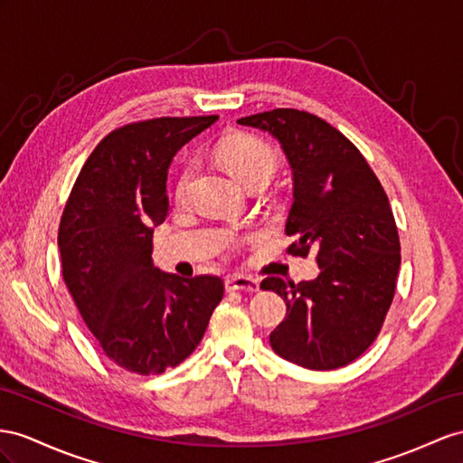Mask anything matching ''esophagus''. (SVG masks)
Masks as SVG:
<instances>
[{
	"label": "esophagus",
	"instance_id": "1",
	"mask_svg": "<svg viewBox=\"0 0 463 463\" xmlns=\"http://www.w3.org/2000/svg\"><path fill=\"white\" fill-rule=\"evenodd\" d=\"M227 289L256 293V291H260V281L254 278H248V276H231V278H227Z\"/></svg>",
	"mask_w": 463,
	"mask_h": 463
}]
</instances>
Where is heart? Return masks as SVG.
I'll use <instances>...</instances> for the list:
<instances>
[{
	"mask_svg": "<svg viewBox=\"0 0 463 463\" xmlns=\"http://www.w3.org/2000/svg\"><path fill=\"white\" fill-rule=\"evenodd\" d=\"M217 158L224 164L236 180L244 187H254L258 184H266L271 174L278 168L276 150L271 148L264 138L250 133H232L224 137L217 148ZM194 175V164L187 162L177 174L175 180V197L182 199L187 192L189 180Z\"/></svg>",
	"mask_w": 463,
	"mask_h": 463,
	"instance_id": "1",
	"label": "heart"
}]
</instances>
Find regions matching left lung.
<instances>
[{
    "label": "left lung",
    "mask_w": 463,
    "mask_h": 463,
    "mask_svg": "<svg viewBox=\"0 0 463 463\" xmlns=\"http://www.w3.org/2000/svg\"><path fill=\"white\" fill-rule=\"evenodd\" d=\"M239 123L279 140L293 172L288 252H315L321 268L311 281H262L288 301L269 345L307 370L348 365L373 345L395 298L401 244L385 189L362 152L321 117L274 109Z\"/></svg>",
    "instance_id": "obj_1"
}]
</instances>
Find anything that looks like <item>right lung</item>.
<instances>
[{"label": "right lung", "instance_id": "add662e5", "mask_svg": "<svg viewBox=\"0 0 463 463\" xmlns=\"http://www.w3.org/2000/svg\"><path fill=\"white\" fill-rule=\"evenodd\" d=\"M217 115L118 127L93 148L58 227L62 278L98 346L123 370L158 375L182 364L221 303L219 276L184 279L152 266L154 224L168 215V165Z\"/></svg>", "mask_w": 463, "mask_h": 463}]
</instances>
